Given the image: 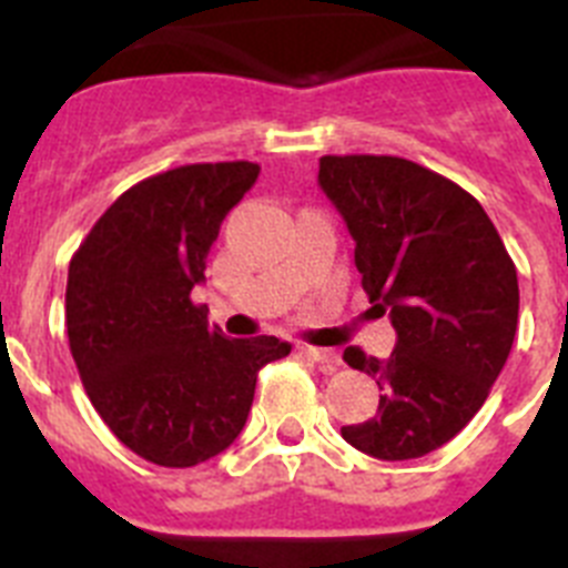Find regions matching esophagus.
Returning <instances> with one entry per match:
<instances>
[{
	"instance_id": "obj_1",
	"label": "esophagus",
	"mask_w": 568,
	"mask_h": 568,
	"mask_svg": "<svg viewBox=\"0 0 568 568\" xmlns=\"http://www.w3.org/2000/svg\"><path fill=\"white\" fill-rule=\"evenodd\" d=\"M301 355H304V358H310V361H315V364L327 366V369H335V366L341 364L338 353H333V349H324V346L304 344V346H301Z\"/></svg>"
}]
</instances>
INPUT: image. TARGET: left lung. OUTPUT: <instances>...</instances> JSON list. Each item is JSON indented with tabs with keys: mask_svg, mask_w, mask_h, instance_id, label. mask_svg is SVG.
Wrapping results in <instances>:
<instances>
[{
	"mask_svg": "<svg viewBox=\"0 0 568 568\" xmlns=\"http://www.w3.org/2000/svg\"><path fill=\"white\" fill-rule=\"evenodd\" d=\"M318 184L355 239L361 287L398 333L389 358L344 361L384 395L341 426L381 460L433 453L475 418L518 329V270L475 195L398 155H321Z\"/></svg>",
	"mask_w": 568,
	"mask_h": 568,
	"instance_id": "1",
	"label": "left lung"
}]
</instances>
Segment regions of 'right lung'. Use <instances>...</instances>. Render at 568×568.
Here are the masks:
<instances>
[{"mask_svg": "<svg viewBox=\"0 0 568 568\" xmlns=\"http://www.w3.org/2000/svg\"><path fill=\"white\" fill-rule=\"evenodd\" d=\"M253 162L184 164L133 184L70 258L64 318L90 404L139 458L195 466L247 424L258 369L290 355L275 335L227 338L190 301Z\"/></svg>", "mask_w": 568, "mask_h": 568, "instance_id": "1", "label": "right lung"}]
</instances>
